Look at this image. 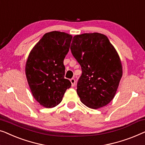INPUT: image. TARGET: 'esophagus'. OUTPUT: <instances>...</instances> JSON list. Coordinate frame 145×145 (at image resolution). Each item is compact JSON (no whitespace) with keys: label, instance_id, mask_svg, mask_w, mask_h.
<instances>
[{"label":"esophagus","instance_id":"obj_1","mask_svg":"<svg viewBox=\"0 0 145 145\" xmlns=\"http://www.w3.org/2000/svg\"><path fill=\"white\" fill-rule=\"evenodd\" d=\"M70 81L71 82V85H72V86H74L75 83H76V81H75V80L74 78H72V79H71Z\"/></svg>","mask_w":145,"mask_h":145}]
</instances>
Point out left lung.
I'll use <instances>...</instances> for the list:
<instances>
[{
  "mask_svg": "<svg viewBox=\"0 0 145 145\" xmlns=\"http://www.w3.org/2000/svg\"><path fill=\"white\" fill-rule=\"evenodd\" d=\"M71 50L82 71L76 89L81 102L93 109L106 106L116 95L123 74L114 46L105 35L84 33L73 37Z\"/></svg>",
  "mask_w": 145,
  "mask_h": 145,
  "instance_id": "left-lung-1",
  "label": "left lung"
}]
</instances>
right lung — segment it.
<instances>
[{"label": "right lung", "instance_id": "1", "mask_svg": "<svg viewBox=\"0 0 145 145\" xmlns=\"http://www.w3.org/2000/svg\"><path fill=\"white\" fill-rule=\"evenodd\" d=\"M72 36L60 31L46 33L31 50L25 63V74L35 99L46 108L61 102L71 82L64 78L63 61Z\"/></svg>", "mask_w": 145, "mask_h": 145}]
</instances>
